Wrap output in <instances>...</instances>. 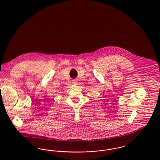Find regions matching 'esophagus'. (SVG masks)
Instances as JSON below:
<instances>
[{
	"label": "esophagus",
	"instance_id": "1",
	"mask_svg": "<svg viewBox=\"0 0 160 160\" xmlns=\"http://www.w3.org/2000/svg\"><path fill=\"white\" fill-rule=\"evenodd\" d=\"M72 83L75 84H76V83H77V81H76V80H74V81H73V82H72Z\"/></svg>",
	"mask_w": 160,
	"mask_h": 160
}]
</instances>
